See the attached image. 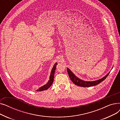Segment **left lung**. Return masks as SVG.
Returning <instances> with one entry per match:
<instances>
[{
	"mask_svg": "<svg viewBox=\"0 0 120 120\" xmlns=\"http://www.w3.org/2000/svg\"><path fill=\"white\" fill-rule=\"evenodd\" d=\"M67 71L68 73V74L69 75V77L71 78V80L72 81V82L77 86H82V87H90V86H96L98 84H99V83H100L101 82H102V81H103L109 75V72L105 76L102 78V79L95 81H84L83 80H82L81 79H80L79 78H78V77H77L71 71V70L70 69L67 68Z\"/></svg>",
	"mask_w": 120,
	"mask_h": 120,
	"instance_id": "left-lung-1",
	"label": "left lung"
}]
</instances>
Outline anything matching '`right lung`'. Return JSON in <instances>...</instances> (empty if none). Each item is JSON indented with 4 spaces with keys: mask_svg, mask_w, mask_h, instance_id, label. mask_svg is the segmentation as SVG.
Segmentation results:
<instances>
[{
    "mask_svg": "<svg viewBox=\"0 0 120 120\" xmlns=\"http://www.w3.org/2000/svg\"><path fill=\"white\" fill-rule=\"evenodd\" d=\"M57 65V63H56L54 64L52 71H51V73H50V77H49V82H48V83L46 85H45L44 86H41V87H40L38 90H37V91H43V90H48L49 88L52 86V85L53 83V79H54V73H55V71L56 70V65Z\"/></svg>",
    "mask_w": 120,
    "mask_h": 120,
    "instance_id": "obj_1",
    "label": "right lung"
}]
</instances>
